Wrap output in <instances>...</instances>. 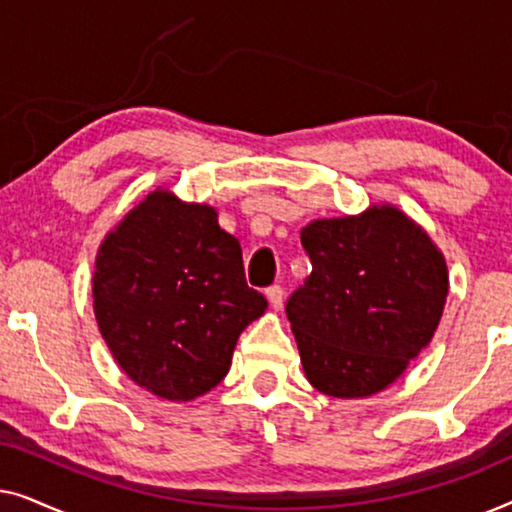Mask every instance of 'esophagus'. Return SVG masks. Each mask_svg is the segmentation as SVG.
<instances>
[{
	"label": "esophagus",
	"instance_id": "esophagus-1",
	"mask_svg": "<svg viewBox=\"0 0 512 512\" xmlns=\"http://www.w3.org/2000/svg\"><path fill=\"white\" fill-rule=\"evenodd\" d=\"M265 296H268L272 310H279V307L284 305V289H282V286H277V284L270 286V289L265 291Z\"/></svg>",
	"mask_w": 512,
	"mask_h": 512
}]
</instances>
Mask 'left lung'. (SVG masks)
<instances>
[{
    "label": "left lung",
    "mask_w": 512,
    "mask_h": 512,
    "mask_svg": "<svg viewBox=\"0 0 512 512\" xmlns=\"http://www.w3.org/2000/svg\"><path fill=\"white\" fill-rule=\"evenodd\" d=\"M312 275L286 317L305 377L333 398L387 389L429 345L445 310L447 263L422 226L391 205L307 223Z\"/></svg>",
    "instance_id": "left-lung-1"
}]
</instances>
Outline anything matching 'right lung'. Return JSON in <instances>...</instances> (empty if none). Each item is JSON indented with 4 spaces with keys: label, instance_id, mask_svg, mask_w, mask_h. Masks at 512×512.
Returning a JSON list of instances; mask_svg holds the SVG:
<instances>
[{
    "label": "right lung",
    "instance_id": "add662e5",
    "mask_svg": "<svg viewBox=\"0 0 512 512\" xmlns=\"http://www.w3.org/2000/svg\"><path fill=\"white\" fill-rule=\"evenodd\" d=\"M93 307L132 382L193 401L226 377L237 338L268 300L247 286L240 242L216 209L156 188L100 244Z\"/></svg>",
    "mask_w": 512,
    "mask_h": 512
}]
</instances>
